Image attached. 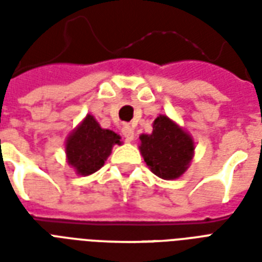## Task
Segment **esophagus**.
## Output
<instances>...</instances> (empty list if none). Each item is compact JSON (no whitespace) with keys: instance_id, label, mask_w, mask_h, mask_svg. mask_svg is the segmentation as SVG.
Wrapping results in <instances>:
<instances>
[{"instance_id":"1","label":"esophagus","mask_w":262,"mask_h":262,"mask_svg":"<svg viewBox=\"0 0 262 262\" xmlns=\"http://www.w3.org/2000/svg\"><path fill=\"white\" fill-rule=\"evenodd\" d=\"M122 135L126 139V141H132V140L135 139V130H133V127L130 125H123Z\"/></svg>"}]
</instances>
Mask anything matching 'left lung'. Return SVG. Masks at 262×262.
Returning a JSON list of instances; mask_svg holds the SVG:
<instances>
[{"instance_id": "obj_1", "label": "left lung", "mask_w": 262, "mask_h": 262, "mask_svg": "<svg viewBox=\"0 0 262 262\" xmlns=\"http://www.w3.org/2000/svg\"><path fill=\"white\" fill-rule=\"evenodd\" d=\"M151 135L140 136V152L151 171L162 179H177L194 155V141L167 115L154 121Z\"/></svg>"}]
</instances>
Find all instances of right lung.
Returning a JSON list of instances; mask_svg holds the SVG:
<instances>
[{
	"instance_id": "1",
	"label": "right lung",
	"mask_w": 262,
	"mask_h": 262,
	"mask_svg": "<svg viewBox=\"0 0 262 262\" xmlns=\"http://www.w3.org/2000/svg\"><path fill=\"white\" fill-rule=\"evenodd\" d=\"M119 140L117 133L100 127L98 121L88 114L68 136L65 144L68 163L79 175L94 174L103 167L115 144H121Z\"/></svg>"
}]
</instances>
